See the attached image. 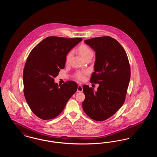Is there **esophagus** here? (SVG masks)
Returning <instances> with one entry per match:
<instances>
[{
  "label": "esophagus",
  "instance_id": "obj_1",
  "mask_svg": "<svg viewBox=\"0 0 157 157\" xmlns=\"http://www.w3.org/2000/svg\"><path fill=\"white\" fill-rule=\"evenodd\" d=\"M83 91V88H82V85L79 84L78 86V89H77V92H82Z\"/></svg>",
  "mask_w": 157,
  "mask_h": 157
}]
</instances>
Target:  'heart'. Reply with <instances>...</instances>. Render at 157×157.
I'll use <instances>...</instances> for the list:
<instances>
[{
    "label": "heart",
    "instance_id": "obj_1",
    "mask_svg": "<svg viewBox=\"0 0 157 157\" xmlns=\"http://www.w3.org/2000/svg\"><path fill=\"white\" fill-rule=\"evenodd\" d=\"M78 51L79 53L82 55L83 58L86 59L88 58L92 57L94 55V51L93 50L90 48L89 46L86 45H81L78 48ZM72 56V52L70 51L67 53L66 58H65V62L66 63H68ZM89 73V71L88 70H80L76 71L74 74V77L76 79L79 81H82L85 79L86 75H88Z\"/></svg>",
    "mask_w": 157,
    "mask_h": 157
}]
</instances>
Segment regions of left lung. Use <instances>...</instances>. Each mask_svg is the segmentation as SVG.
Instances as JSON below:
<instances>
[{"mask_svg":"<svg viewBox=\"0 0 157 157\" xmlns=\"http://www.w3.org/2000/svg\"><path fill=\"white\" fill-rule=\"evenodd\" d=\"M96 52L95 71L90 82L99 86L95 92L83 86L85 99L82 108L91 119L102 121L117 112L124 104L131 77L127 53L120 43L105 36L85 40Z\"/></svg>","mask_w":157,"mask_h":157,"instance_id":"left-lung-1","label":"left lung"}]
</instances>
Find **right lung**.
I'll return each mask as SVG.
<instances>
[{
  "instance_id": "1",
  "label": "right lung",
  "mask_w": 157,
  "mask_h": 157,
  "mask_svg": "<svg viewBox=\"0 0 157 157\" xmlns=\"http://www.w3.org/2000/svg\"><path fill=\"white\" fill-rule=\"evenodd\" d=\"M82 40L49 36L31 51L23 69V92L31 111L38 118L52 120L58 116L76 92L75 81L58 85L54 78L65 67L67 53Z\"/></svg>"
}]
</instances>
